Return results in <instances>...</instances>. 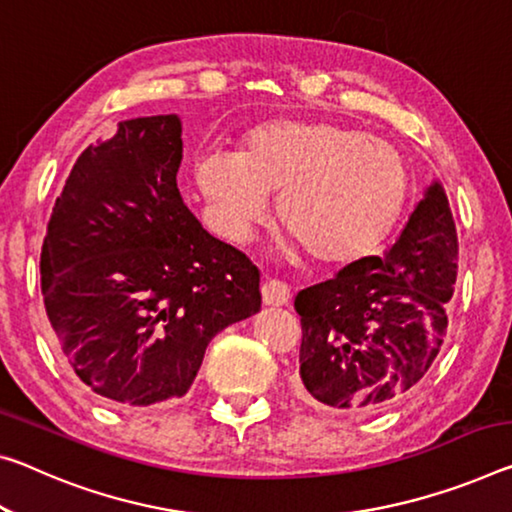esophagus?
I'll list each match as a JSON object with an SVG mask.
<instances>
[{"mask_svg": "<svg viewBox=\"0 0 512 512\" xmlns=\"http://www.w3.org/2000/svg\"><path fill=\"white\" fill-rule=\"evenodd\" d=\"M262 300L264 305H287L289 303V287L282 280H266L262 285Z\"/></svg>", "mask_w": 512, "mask_h": 512, "instance_id": "1", "label": "esophagus"}]
</instances>
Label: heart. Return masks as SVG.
<instances>
[{"label":"heart","mask_w":512,"mask_h":512,"mask_svg":"<svg viewBox=\"0 0 512 512\" xmlns=\"http://www.w3.org/2000/svg\"><path fill=\"white\" fill-rule=\"evenodd\" d=\"M202 196L230 237H246L278 193L275 214L303 253L346 266L380 250L410 198L403 154L358 127L335 123L262 125L239 154L207 152L196 166Z\"/></svg>","instance_id":"1"}]
</instances>
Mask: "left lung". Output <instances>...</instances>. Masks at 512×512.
I'll use <instances>...</instances> for the list:
<instances>
[{
	"label": "left lung",
	"mask_w": 512,
	"mask_h": 512,
	"mask_svg": "<svg viewBox=\"0 0 512 512\" xmlns=\"http://www.w3.org/2000/svg\"><path fill=\"white\" fill-rule=\"evenodd\" d=\"M456 262V223L435 182L385 257H364L298 291V394L355 415L399 401L440 353Z\"/></svg>",
	"instance_id": "left-lung-1"
}]
</instances>
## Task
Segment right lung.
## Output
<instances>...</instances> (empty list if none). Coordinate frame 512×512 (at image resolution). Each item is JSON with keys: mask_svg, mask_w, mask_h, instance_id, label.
Returning <instances> with one entry per match:
<instances>
[{"mask_svg": "<svg viewBox=\"0 0 512 512\" xmlns=\"http://www.w3.org/2000/svg\"><path fill=\"white\" fill-rule=\"evenodd\" d=\"M180 161V118L125 120L79 154L47 223V319L113 408L184 396L212 337L262 307L259 271L182 202Z\"/></svg>", "mask_w": 512, "mask_h": 512, "instance_id": "obj_1", "label": "right lung"}]
</instances>
